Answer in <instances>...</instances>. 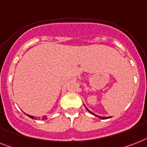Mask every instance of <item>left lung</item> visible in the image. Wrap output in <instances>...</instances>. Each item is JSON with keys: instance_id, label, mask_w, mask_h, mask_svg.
<instances>
[{"instance_id": "1", "label": "left lung", "mask_w": 147, "mask_h": 147, "mask_svg": "<svg viewBox=\"0 0 147 147\" xmlns=\"http://www.w3.org/2000/svg\"><path fill=\"white\" fill-rule=\"evenodd\" d=\"M86 110H88V111H89V110H88V109H87V108H86ZM89 112H90V111H89ZM90 113H92L93 115H94V116H98V117H99V118H100V119H108V118H110V117H100V116H97V115L94 114V113H92V112H90Z\"/></svg>"}]
</instances>
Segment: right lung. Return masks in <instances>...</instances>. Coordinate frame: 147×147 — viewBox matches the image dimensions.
Here are the masks:
<instances>
[{
  "label": "right lung",
  "mask_w": 147,
  "mask_h": 147,
  "mask_svg": "<svg viewBox=\"0 0 147 147\" xmlns=\"http://www.w3.org/2000/svg\"><path fill=\"white\" fill-rule=\"evenodd\" d=\"M27 116H28L29 117H30V118H31V119H34V116H30V115H27ZM47 119V117L46 116H43V117H42V119L43 120H44V119Z\"/></svg>",
  "instance_id": "1"
}]
</instances>
